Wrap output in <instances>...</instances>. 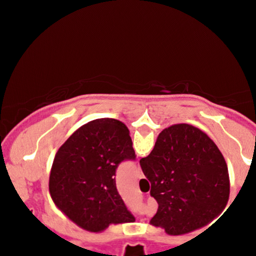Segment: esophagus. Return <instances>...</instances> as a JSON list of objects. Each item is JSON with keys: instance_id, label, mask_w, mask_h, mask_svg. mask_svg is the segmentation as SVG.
Instances as JSON below:
<instances>
[{"instance_id": "obj_1", "label": "esophagus", "mask_w": 256, "mask_h": 256, "mask_svg": "<svg viewBox=\"0 0 256 256\" xmlns=\"http://www.w3.org/2000/svg\"><path fill=\"white\" fill-rule=\"evenodd\" d=\"M137 178H143V173H142V170H140V167L138 166L137 167Z\"/></svg>"}]
</instances>
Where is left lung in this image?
Segmentation results:
<instances>
[{
	"label": "left lung",
	"instance_id": "8db88e82",
	"mask_svg": "<svg viewBox=\"0 0 256 256\" xmlns=\"http://www.w3.org/2000/svg\"><path fill=\"white\" fill-rule=\"evenodd\" d=\"M134 161L130 132L116 119H96L60 146L49 177L54 204L78 226L100 232L110 224L134 222L116 190V168Z\"/></svg>",
	"mask_w": 256,
	"mask_h": 256
}]
</instances>
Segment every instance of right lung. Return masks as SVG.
<instances>
[{
	"instance_id": "right-lung-1",
	"label": "right lung",
	"mask_w": 256,
	"mask_h": 256,
	"mask_svg": "<svg viewBox=\"0 0 256 256\" xmlns=\"http://www.w3.org/2000/svg\"><path fill=\"white\" fill-rule=\"evenodd\" d=\"M140 165L158 204L150 224L168 234L204 228L228 204L230 179L225 158L198 128L177 124L165 128Z\"/></svg>"
}]
</instances>
